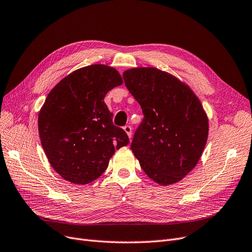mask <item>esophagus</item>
<instances>
[{"instance_id": "1", "label": "esophagus", "mask_w": 252, "mask_h": 252, "mask_svg": "<svg viewBox=\"0 0 252 252\" xmlns=\"http://www.w3.org/2000/svg\"><path fill=\"white\" fill-rule=\"evenodd\" d=\"M124 129H125V132L126 133L127 137L131 138L132 137V127L129 126H124Z\"/></svg>"}]
</instances>
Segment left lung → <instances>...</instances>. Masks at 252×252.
Wrapping results in <instances>:
<instances>
[{
    "label": "left lung",
    "mask_w": 252,
    "mask_h": 252,
    "mask_svg": "<svg viewBox=\"0 0 252 252\" xmlns=\"http://www.w3.org/2000/svg\"><path fill=\"white\" fill-rule=\"evenodd\" d=\"M123 77L144 115L131 145L141 168L161 186L182 181L197 165L208 140L209 118L198 96L156 67L129 68Z\"/></svg>",
    "instance_id": "obj_1"
}]
</instances>
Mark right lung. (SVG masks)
I'll return each mask as SVG.
<instances>
[{
  "mask_svg": "<svg viewBox=\"0 0 252 252\" xmlns=\"http://www.w3.org/2000/svg\"><path fill=\"white\" fill-rule=\"evenodd\" d=\"M123 83L116 68L92 64L64 77L46 96L38 115L39 137L51 166L65 181H95L115 150L128 144L104 101Z\"/></svg>",
  "mask_w": 252,
  "mask_h": 252,
  "instance_id": "1",
  "label": "right lung"
}]
</instances>
